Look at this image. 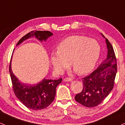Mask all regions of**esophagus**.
Segmentation results:
<instances>
[{
    "mask_svg": "<svg viewBox=\"0 0 125 125\" xmlns=\"http://www.w3.org/2000/svg\"><path fill=\"white\" fill-rule=\"evenodd\" d=\"M71 81H72V79L71 78H66L64 79V81L65 82H70Z\"/></svg>",
    "mask_w": 125,
    "mask_h": 125,
    "instance_id": "34e87169",
    "label": "esophagus"
}]
</instances>
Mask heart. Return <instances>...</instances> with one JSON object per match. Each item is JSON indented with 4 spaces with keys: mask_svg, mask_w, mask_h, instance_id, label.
Returning a JSON list of instances; mask_svg holds the SVG:
<instances>
[{
    "mask_svg": "<svg viewBox=\"0 0 125 125\" xmlns=\"http://www.w3.org/2000/svg\"><path fill=\"white\" fill-rule=\"evenodd\" d=\"M100 52V46L96 40L82 35H72L59 44L57 52H52L50 60L58 73H62L71 63L78 73L83 75L93 69Z\"/></svg>",
    "mask_w": 125,
    "mask_h": 125,
    "instance_id": "obj_1",
    "label": "heart"
}]
</instances>
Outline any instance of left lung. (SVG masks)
<instances>
[{
	"instance_id": "obj_1",
	"label": "left lung",
	"mask_w": 125,
	"mask_h": 125,
	"mask_svg": "<svg viewBox=\"0 0 125 125\" xmlns=\"http://www.w3.org/2000/svg\"><path fill=\"white\" fill-rule=\"evenodd\" d=\"M105 42L107 49V58L97 69L82 79L83 90L75 97L78 103L87 107L99 105L113 88L117 73V62L112 44L107 38Z\"/></svg>"
}]
</instances>
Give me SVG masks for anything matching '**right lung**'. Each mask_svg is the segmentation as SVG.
<instances>
[{
  "label": "right lung",
  "instance_id": "add662e5",
  "mask_svg": "<svg viewBox=\"0 0 125 125\" xmlns=\"http://www.w3.org/2000/svg\"><path fill=\"white\" fill-rule=\"evenodd\" d=\"M53 35L49 31H32L22 37L16 46L28 38L35 37L38 40L46 41ZM11 59L9 65V72L11 78L13 92L16 97L27 108L34 110L45 109L53 102L56 95L57 86L62 83V79H42L37 84L28 85L21 83L15 76L11 69Z\"/></svg>",
  "mask_w": 125,
  "mask_h": 125
}]
</instances>
